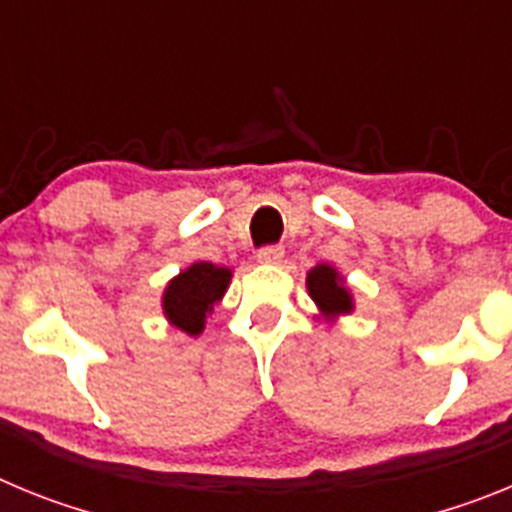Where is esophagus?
<instances>
[{"label":"esophagus","instance_id":"obj_1","mask_svg":"<svg viewBox=\"0 0 512 512\" xmlns=\"http://www.w3.org/2000/svg\"><path fill=\"white\" fill-rule=\"evenodd\" d=\"M256 256H259L261 264H282L284 248L282 246H264V248H259V253H256Z\"/></svg>","mask_w":512,"mask_h":512}]
</instances>
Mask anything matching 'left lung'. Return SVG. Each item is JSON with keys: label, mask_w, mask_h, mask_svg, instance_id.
Returning <instances> with one entry per match:
<instances>
[{"label": "left lung", "mask_w": 512, "mask_h": 512, "mask_svg": "<svg viewBox=\"0 0 512 512\" xmlns=\"http://www.w3.org/2000/svg\"><path fill=\"white\" fill-rule=\"evenodd\" d=\"M307 295L312 297L315 307H318V318L325 323H336L343 315L354 312V295L348 289L346 279L341 277V271L333 264H318L307 271Z\"/></svg>", "instance_id": "obj_1"}]
</instances>
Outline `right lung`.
<instances>
[{
  "label": "right lung",
  "mask_w": 512,
  "mask_h": 512,
  "mask_svg": "<svg viewBox=\"0 0 512 512\" xmlns=\"http://www.w3.org/2000/svg\"><path fill=\"white\" fill-rule=\"evenodd\" d=\"M233 271L210 261H194L166 284L161 310L169 325L197 338L205 330L207 315L228 292Z\"/></svg>",
  "instance_id": "1"
}]
</instances>
